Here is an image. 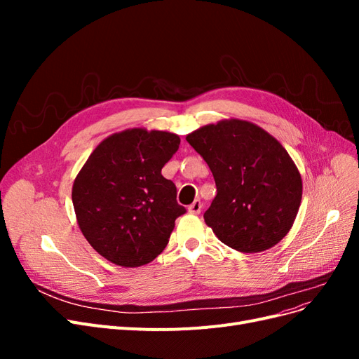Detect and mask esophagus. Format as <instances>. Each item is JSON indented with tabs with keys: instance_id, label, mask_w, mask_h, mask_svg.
<instances>
[{
	"instance_id": "34e87169",
	"label": "esophagus",
	"mask_w": 359,
	"mask_h": 359,
	"mask_svg": "<svg viewBox=\"0 0 359 359\" xmlns=\"http://www.w3.org/2000/svg\"><path fill=\"white\" fill-rule=\"evenodd\" d=\"M201 211H202V202L199 199H196L189 206V212L190 214H199Z\"/></svg>"
}]
</instances>
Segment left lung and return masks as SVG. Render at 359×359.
I'll return each instance as SVG.
<instances>
[{
  "instance_id": "1",
  "label": "left lung",
  "mask_w": 359,
  "mask_h": 359,
  "mask_svg": "<svg viewBox=\"0 0 359 359\" xmlns=\"http://www.w3.org/2000/svg\"><path fill=\"white\" fill-rule=\"evenodd\" d=\"M215 180L203 219L219 240L241 253L264 252L292 229L302 180L278 140L244 119H222L186 136Z\"/></svg>"
}]
</instances>
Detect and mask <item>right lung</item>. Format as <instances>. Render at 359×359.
<instances>
[{"instance_id": "add662e5", "label": "right lung", "mask_w": 359, "mask_h": 359, "mask_svg": "<svg viewBox=\"0 0 359 359\" xmlns=\"http://www.w3.org/2000/svg\"><path fill=\"white\" fill-rule=\"evenodd\" d=\"M180 142L175 133L127 128L103 139L76 175L72 201L79 229L109 262L142 266L168 245L186 208L161 168Z\"/></svg>"}]
</instances>
